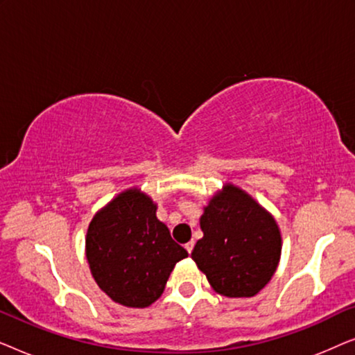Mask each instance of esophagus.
<instances>
[{"mask_svg": "<svg viewBox=\"0 0 355 355\" xmlns=\"http://www.w3.org/2000/svg\"><path fill=\"white\" fill-rule=\"evenodd\" d=\"M193 245H196V242H193V241L187 242V244H186V250L189 252V254H192V250H193Z\"/></svg>", "mask_w": 355, "mask_h": 355, "instance_id": "1", "label": "esophagus"}]
</instances>
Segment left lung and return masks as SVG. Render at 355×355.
Masks as SVG:
<instances>
[{"label": "left lung", "instance_id": "8db88e82", "mask_svg": "<svg viewBox=\"0 0 355 355\" xmlns=\"http://www.w3.org/2000/svg\"><path fill=\"white\" fill-rule=\"evenodd\" d=\"M200 227L191 257L215 293L252 297L270 283L281 259V231L250 193L225 184L203 207Z\"/></svg>", "mask_w": 355, "mask_h": 355}]
</instances>
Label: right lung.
Wrapping results in <instances>:
<instances>
[{"mask_svg":"<svg viewBox=\"0 0 355 355\" xmlns=\"http://www.w3.org/2000/svg\"><path fill=\"white\" fill-rule=\"evenodd\" d=\"M85 257L98 288L124 307L145 309L163 294L187 250L157 218V203L139 187L121 192L92 218Z\"/></svg>","mask_w":355,"mask_h":355,"instance_id":"obj_1","label":"right lung"}]
</instances>
